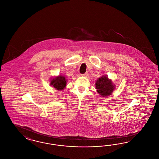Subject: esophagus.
Masks as SVG:
<instances>
[{
    "instance_id": "esophagus-1",
    "label": "esophagus",
    "mask_w": 159,
    "mask_h": 159,
    "mask_svg": "<svg viewBox=\"0 0 159 159\" xmlns=\"http://www.w3.org/2000/svg\"><path fill=\"white\" fill-rule=\"evenodd\" d=\"M83 76H84L87 77L88 76V75H89V73H88V72H86L85 73H84V74H83Z\"/></svg>"
}]
</instances>
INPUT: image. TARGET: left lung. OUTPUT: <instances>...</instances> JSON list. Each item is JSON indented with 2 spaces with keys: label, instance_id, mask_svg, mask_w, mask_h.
<instances>
[{
  "label": "left lung",
  "instance_id": "1",
  "mask_svg": "<svg viewBox=\"0 0 159 159\" xmlns=\"http://www.w3.org/2000/svg\"><path fill=\"white\" fill-rule=\"evenodd\" d=\"M96 88L98 92L101 96H109L115 89V85L113 84L111 80H109L106 76L99 78L96 83Z\"/></svg>",
  "mask_w": 159,
  "mask_h": 159
}]
</instances>
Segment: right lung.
<instances>
[{
    "instance_id": "add662e5",
    "label": "right lung",
    "mask_w": 159,
    "mask_h": 159,
    "mask_svg": "<svg viewBox=\"0 0 159 159\" xmlns=\"http://www.w3.org/2000/svg\"><path fill=\"white\" fill-rule=\"evenodd\" d=\"M50 84L52 85L57 90H62L66 87V79L65 77L62 76L56 77L55 79L52 80Z\"/></svg>"
}]
</instances>
